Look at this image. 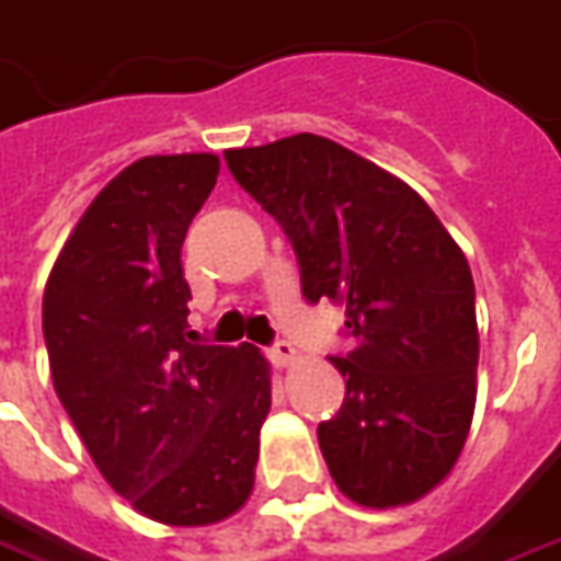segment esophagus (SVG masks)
<instances>
[{"instance_id": "obj_1", "label": "esophagus", "mask_w": 561, "mask_h": 561, "mask_svg": "<svg viewBox=\"0 0 561 561\" xmlns=\"http://www.w3.org/2000/svg\"><path fill=\"white\" fill-rule=\"evenodd\" d=\"M270 359L276 362L279 368H288V365H295V359H297L295 344H288V341H279V344H273V350H270Z\"/></svg>"}]
</instances>
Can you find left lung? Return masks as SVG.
I'll use <instances>...</instances> for the list:
<instances>
[{"label": "left lung", "instance_id": "obj_1", "mask_svg": "<svg viewBox=\"0 0 561 561\" xmlns=\"http://www.w3.org/2000/svg\"><path fill=\"white\" fill-rule=\"evenodd\" d=\"M282 224L310 304L344 307L356 350L331 365L344 409L319 424L353 504L421 501L455 470L476 409L479 325L463 251L405 181L319 135L224 152Z\"/></svg>", "mask_w": 561, "mask_h": 561}]
</instances>
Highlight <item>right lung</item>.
I'll list each match as a JSON object with an SVG mask.
<instances>
[{
    "instance_id": "1",
    "label": "right lung",
    "mask_w": 561,
    "mask_h": 561,
    "mask_svg": "<svg viewBox=\"0 0 561 561\" xmlns=\"http://www.w3.org/2000/svg\"><path fill=\"white\" fill-rule=\"evenodd\" d=\"M217 174L215 152L131 162L79 217L42 295L55 392L94 467L174 528L245 506L273 402L261 350L186 331L181 245Z\"/></svg>"
}]
</instances>
